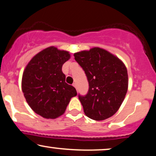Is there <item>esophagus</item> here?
<instances>
[{
  "mask_svg": "<svg viewBox=\"0 0 156 156\" xmlns=\"http://www.w3.org/2000/svg\"><path fill=\"white\" fill-rule=\"evenodd\" d=\"M73 86H74V87L76 89V83H74V84H73Z\"/></svg>",
  "mask_w": 156,
  "mask_h": 156,
  "instance_id": "34e87169",
  "label": "esophagus"
}]
</instances>
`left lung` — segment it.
Instances as JSON below:
<instances>
[{
    "label": "left lung",
    "mask_w": 156,
    "mask_h": 156,
    "mask_svg": "<svg viewBox=\"0 0 156 156\" xmlns=\"http://www.w3.org/2000/svg\"><path fill=\"white\" fill-rule=\"evenodd\" d=\"M74 56L89 82L87 95H79L85 115L95 121L112 116L120 108L128 89V74L124 63L100 48L75 53Z\"/></svg>",
    "instance_id": "1"
}]
</instances>
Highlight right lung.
Returning a JSON list of instances; mask_svg holds the SVG:
<instances>
[{"label":"right lung","mask_w":156,"mask_h":156,"mask_svg":"<svg viewBox=\"0 0 156 156\" xmlns=\"http://www.w3.org/2000/svg\"><path fill=\"white\" fill-rule=\"evenodd\" d=\"M70 58L68 51L51 47L31 59L23 73L22 89L30 108L45 119H56L66 111L76 90L65 82L62 66Z\"/></svg>","instance_id":"1"}]
</instances>
